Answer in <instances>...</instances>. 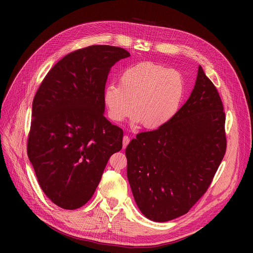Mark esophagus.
<instances>
[{
    "mask_svg": "<svg viewBox=\"0 0 253 253\" xmlns=\"http://www.w3.org/2000/svg\"><path fill=\"white\" fill-rule=\"evenodd\" d=\"M129 142H130V138H129L127 135H125V136L123 137V148H126V147H127Z\"/></svg>",
    "mask_w": 253,
    "mask_h": 253,
    "instance_id": "esophagus-1",
    "label": "esophagus"
}]
</instances>
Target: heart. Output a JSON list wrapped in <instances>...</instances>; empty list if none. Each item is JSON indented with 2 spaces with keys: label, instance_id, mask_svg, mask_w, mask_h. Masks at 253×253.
Returning <instances> with one entry per match:
<instances>
[{
  "label": "heart",
  "instance_id": "obj_1",
  "mask_svg": "<svg viewBox=\"0 0 253 253\" xmlns=\"http://www.w3.org/2000/svg\"><path fill=\"white\" fill-rule=\"evenodd\" d=\"M184 95L185 81L180 72L154 62H142L123 71L120 85H106L103 102L112 121H124L132 114L134 105V121L154 130L177 115Z\"/></svg>",
  "mask_w": 253,
  "mask_h": 253
}]
</instances>
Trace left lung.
<instances>
[{
    "label": "left lung",
    "instance_id": "1",
    "mask_svg": "<svg viewBox=\"0 0 253 253\" xmlns=\"http://www.w3.org/2000/svg\"><path fill=\"white\" fill-rule=\"evenodd\" d=\"M220 96L201 66L194 89L165 126L141 132L126 148L135 202L150 220L186 214L206 192L226 151Z\"/></svg>",
    "mask_w": 253,
    "mask_h": 253
}]
</instances>
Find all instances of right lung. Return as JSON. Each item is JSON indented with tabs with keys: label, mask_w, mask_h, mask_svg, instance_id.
Instances as JSON below:
<instances>
[{
	"label": "right lung",
	"mask_w": 253,
	"mask_h": 253,
	"mask_svg": "<svg viewBox=\"0 0 253 253\" xmlns=\"http://www.w3.org/2000/svg\"><path fill=\"white\" fill-rule=\"evenodd\" d=\"M130 53L94 45L61 59L44 78L32 106L28 157L47 197L73 210L93 196L123 130L104 116L103 91L111 67Z\"/></svg>",
	"instance_id": "right-lung-1"
}]
</instances>
